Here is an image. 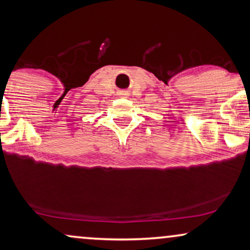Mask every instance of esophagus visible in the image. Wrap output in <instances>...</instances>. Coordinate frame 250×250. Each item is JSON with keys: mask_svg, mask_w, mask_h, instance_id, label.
Here are the masks:
<instances>
[{"mask_svg": "<svg viewBox=\"0 0 250 250\" xmlns=\"http://www.w3.org/2000/svg\"><path fill=\"white\" fill-rule=\"evenodd\" d=\"M119 97H122V98H127V97H128V92L121 91V92H119Z\"/></svg>", "mask_w": 250, "mask_h": 250, "instance_id": "1", "label": "esophagus"}]
</instances>
